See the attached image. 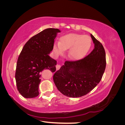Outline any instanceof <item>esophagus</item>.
I'll return each mask as SVG.
<instances>
[{
    "instance_id": "34e87169",
    "label": "esophagus",
    "mask_w": 125,
    "mask_h": 125,
    "mask_svg": "<svg viewBox=\"0 0 125 125\" xmlns=\"http://www.w3.org/2000/svg\"><path fill=\"white\" fill-rule=\"evenodd\" d=\"M56 70H58L60 69V65H57L56 66Z\"/></svg>"
}]
</instances>
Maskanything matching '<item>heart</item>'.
<instances>
[{
  "mask_svg": "<svg viewBox=\"0 0 125 125\" xmlns=\"http://www.w3.org/2000/svg\"><path fill=\"white\" fill-rule=\"evenodd\" d=\"M92 45V41L88 35L70 33L60 37L59 42L53 45V51L56 56L62 55L68 50V55L73 60L82 58L88 53Z\"/></svg>",
  "mask_w": 125,
  "mask_h": 125,
  "instance_id": "b5f03b06",
  "label": "heart"
}]
</instances>
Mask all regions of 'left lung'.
I'll return each mask as SVG.
<instances>
[{"mask_svg": "<svg viewBox=\"0 0 125 125\" xmlns=\"http://www.w3.org/2000/svg\"><path fill=\"white\" fill-rule=\"evenodd\" d=\"M91 36L94 44L91 53L77 61H66L53 75L57 88L64 95L70 97L84 96L102 79L106 63L105 50L91 34Z\"/></svg>", "mask_w": 125, "mask_h": 125, "instance_id": "left-lung-1", "label": "left lung"}]
</instances>
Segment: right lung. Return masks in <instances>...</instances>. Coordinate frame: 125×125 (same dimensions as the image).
Segmentation results:
<instances>
[{
	"mask_svg": "<svg viewBox=\"0 0 125 125\" xmlns=\"http://www.w3.org/2000/svg\"><path fill=\"white\" fill-rule=\"evenodd\" d=\"M59 32L58 29H45L32 37L22 48L18 59L15 78L18 90L24 97L39 95L41 73L44 69L56 71V60L49 54Z\"/></svg>",
	"mask_w": 125,
	"mask_h": 125,
	"instance_id": "add662e5",
	"label": "right lung"
}]
</instances>
